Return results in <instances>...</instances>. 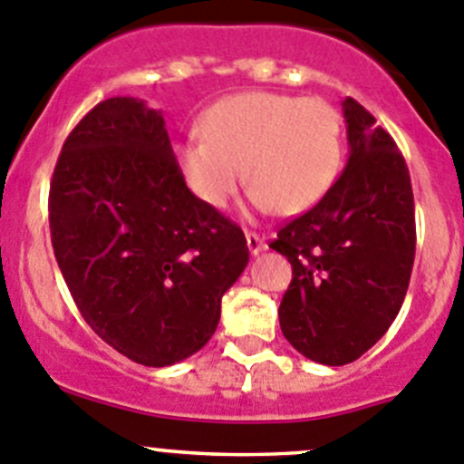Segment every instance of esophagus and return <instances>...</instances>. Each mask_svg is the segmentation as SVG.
I'll return each instance as SVG.
<instances>
[{
	"label": "esophagus",
	"instance_id": "1",
	"mask_svg": "<svg viewBox=\"0 0 464 464\" xmlns=\"http://www.w3.org/2000/svg\"><path fill=\"white\" fill-rule=\"evenodd\" d=\"M246 246H249L251 256H258L260 251L267 249V242L258 236V233H249L246 231Z\"/></svg>",
	"mask_w": 464,
	"mask_h": 464
}]
</instances>
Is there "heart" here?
<instances>
[{"label": "heart", "instance_id": "obj_1", "mask_svg": "<svg viewBox=\"0 0 464 464\" xmlns=\"http://www.w3.org/2000/svg\"><path fill=\"white\" fill-rule=\"evenodd\" d=\"M201 138L177 147L179 165L199 199L224 208L245 179L260 213L301 215L317 206L342 168V122L319 97L242 92L215 103Z\"/></svg>", "mask_w": 464, "mask_h": 464}]
</instances>
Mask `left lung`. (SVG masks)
<instances>
[{"label":"left lung","instance_id":"1","mask_svg":"<svg viewBox=\"0 0 464 464\" xmlns=\"http://www.w3.org/2000/svg\"><path fill=\"white\" fill-rule=\"evenodd\" d=\"M349 160L272 249L292 265L278 308L285 340L305 358L340 367L372 349L394 317L415 263L411 174L392 136L356 99L342 102Z\"/></svg>","mask_w":464,"mask_h":464}]
</instances>
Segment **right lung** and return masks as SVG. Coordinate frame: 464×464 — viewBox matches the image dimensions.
I'll return each mask as SVG.
<instances>
[{
  "instance_id": "add662e5",
  "label": "right lung",
  "mask_w": 464,
  "mask_h": 464,
  "mask_svg": "<svg viewBox=\"0 0 464 464\" xmlns=\"http://www.w3.org/2000/svg\"><path fill=\"white\" fill-rule=\"evenodd\" d=\"M49 228L85 322L147 367L199 352L249 263L242 228L186 186L160 111L133 97L97 103L72 129Z\"/></svg>"
}]
</instances>
